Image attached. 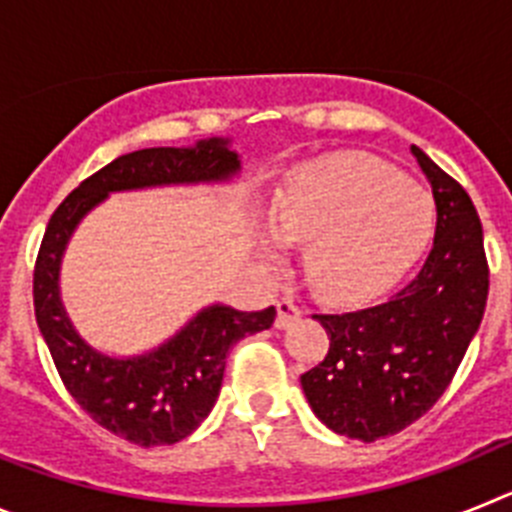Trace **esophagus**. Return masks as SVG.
Instances as JSON below:
<instances>
[{"mask_svg": "<svg viewBox=\"0 0 512 512\" xmlns=\"http://www.w3.org/2000/svg\"><path fill=\"white\" fill-rule=\"evenodd\" d=\"M300 315H302V310L295 305V302L279 300L277 302V320H274V328H277V330L289 328V325L295 323V320L300 318Z\"/></svg>", "mask_w": 512, "mask_h": 512, "instance_id": "34e87169", "label": "esophagus"}]
</instances>
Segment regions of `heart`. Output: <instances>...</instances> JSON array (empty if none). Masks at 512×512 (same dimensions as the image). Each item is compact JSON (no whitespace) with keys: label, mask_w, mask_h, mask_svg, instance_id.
Returning a JSON list of instances; mask_svg holds the SVG:
<instances>
[{"label":"heart","mask_w":512,"mask_h":512,"mask_svg":"<svg viewBox=\"0 0 512 512\" xmlns=\"http://www.w3.org/2000/svg\"><path fill=\"white\" fill-rule=\"evenodd\" d=\"M433 233L431 194L369 156H330L289 169L271 212L256 217L261 256L279 264L287 243L305 246L307 282L333 305L387 295L418 264Z\"/></svg>","instance_id":"obj_1"}]
</instances>
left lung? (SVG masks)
I'll use <instances>...</instances> for the list:
<instances>
[{
  "instance_id": "1",
  "label": "left lung",
  "mask_w": 512,
  "mask_h": 512,
  "mask_svg": "<svg viewBox=\"0 0 512 512\" xmlns=\"http://www.w3.org/2000/svg\"><path fill=\"white\" fill-rule=\"evenodd\" d=\"M436 202V238L418 277L390 300L315 315L328 356L300 377L307 405L338 436L372 443L436 405L467 354L487 305L490 271L469 194L410 146Z\"/></svg>"
}]
</instances>
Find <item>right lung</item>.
Listing matches in <instances>:
<instances>
[{
    "label": "right lung",
    "instance_id": "add662e5",
    "mask_svg": "<svg viewBox=\"0 0 512 512\" xmlns=\"http://www.w3.org/2000/svg\"><path fill=\"white\" fill-rule=\"evenodd\" d=\"M233 138H202L182 148L125 153L81 182L53 212L33 277L35 320L81 410L138 446H171L200 428L223 387L233 343L271 328L277 310L241 312L212 302L164 343L143 354L115 356L81 336L61 297V264L81 220L110 194L197 184H233L241 176Z\"/></svg>",
    "mask_w": 512,
    "mask_h": 512
}]
</instances>
